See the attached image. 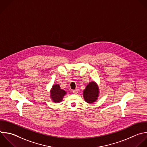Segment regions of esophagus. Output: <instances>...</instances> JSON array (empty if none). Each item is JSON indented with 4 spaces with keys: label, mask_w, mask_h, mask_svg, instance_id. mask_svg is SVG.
<instances>
[{
    "label": "esophagus",
    "mask_w": 147,
    "mask_h": 147,
    "mask_svg": "<svg viewBox=\"0 0 147 147\" xmlns=\"http://www.w3.org/2000/svg\"><path fill=\"white\" fill-rule=\"evenodd\" d=\"M72 92L74 93V94H77L78 92V90H77V89H76V90H72Z\"/></svg>",
    "instance_id": "1"
}]
</instances>
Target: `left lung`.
I'll return each mask as SVG.
<instances>
[{
  "label": "left lung",
  "instance_id": "8db88e82",
  "mask_svg": "<svg viewBox=\"0 0 147 147\" xmlns=\"http://www.w3.org/2000/svg\"><path fill=\"white\" fill-rule=\"evenodd\" d=\"M99 94V89L95 82H90L83 91L84 100L88 103H92L97 100Z\"/></svg>",
  "mask_w": 147,
  "mask_h": 147
}]
</instances>
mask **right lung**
I'll return each mask as SVG.
<instances>
[{
  "label": "right lung",
  "instance_id": "obj_1",
  "mask_svg": "<svg viewBox=\"0 0 147 147\" xmlns=\"http://www.w3.org/2000/svg\"><path fill=\"white\" fill-rule=\"evenodd\" d=\"M66 94L67 92L64 90L61 89L59 84L53 85L50 91L51 98L55 103L61 102Z\"/></svg>",
  "mask_w": 147,
  "mask_h": 147
}]
</instances>
